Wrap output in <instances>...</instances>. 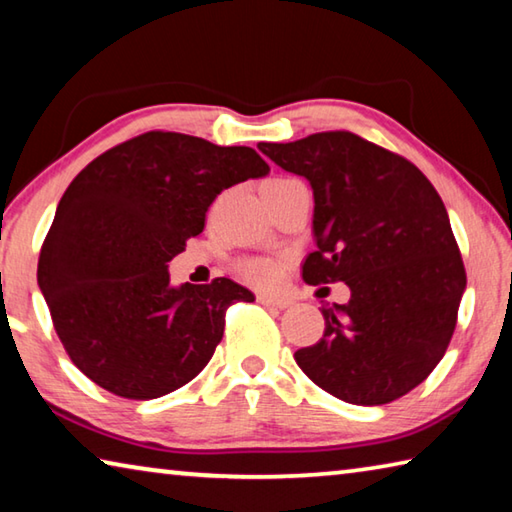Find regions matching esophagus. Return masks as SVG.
<instances>
[{"mask_svg":"<svg viewBox=\"0 0 512 512\" xmlns=\"http://www.w3.org/2000/svg\"><path fill=\"white\" fill-rule=\"evenodd\" d=\"M257 302H259V305H264V307H277V309L291 307L289 298H275V296H266V293H259Z\"/></svg>","mask_w":512,"mask_h":512,"instance_id":"34e87169","label":"esophagus"}]
</instances>
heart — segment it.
Segmentation results:
<instances>
[{
    "label": "heart",
    "instance_id": "obj_1",
    "mask_svg": "<svg viewBox=\"0 0 512 512\" xmlns=\"http://www.w3.org/2000/svg\"><path fill=\"white\" fill-rule=\"evenodd\" d=\"M275 180H287V178H273L268 180V183H275ZM239 273L246 282L255 284V287H271V284L277 282V277H280V264L266 257H255V259H246V262H241Z\"/></svg>",
    "mask_w": 512,
    "mask_h": 512
}]
</instances>
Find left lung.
<instances>
[{"instance_id":"left-lung-1","label":"left lung","mask_w":512,"mask_h":512,"mask_svg":"<svg viewBox=\"0 0 512 512\" xmlns=\"http://www.w3.org/2000/svg\"><path fill=\"white\" fill-rule=\"evenodd\" d=\"M257 149L314 189L305 282L350 287L345 305L323 309V339L296 363L350 404L413 391L443 359L467 284L443 198L415 164L348 131Z\"/></svg>"}]
</instances>
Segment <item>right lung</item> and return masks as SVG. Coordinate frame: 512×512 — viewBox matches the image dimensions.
<instances>
[{
  "label": "right lung",
  "instance_id": "obj_1",
  "mask_svg": "<svg viewBox=\"0 0 512 512\" xmlns=\"http://www.w3.org/2000/svg\"><path fill=\"white\" fill-rule=\"evenodd\" d=\"M271 171L250 146L151 131L92 160L58 203L38 262L56 334L85 377L128 400L185 386L212 359L241 284L169 280L223 189Z\"/></svg>",
  "mask_w": 512,
  "mask_h": 512
}]
</instances>
